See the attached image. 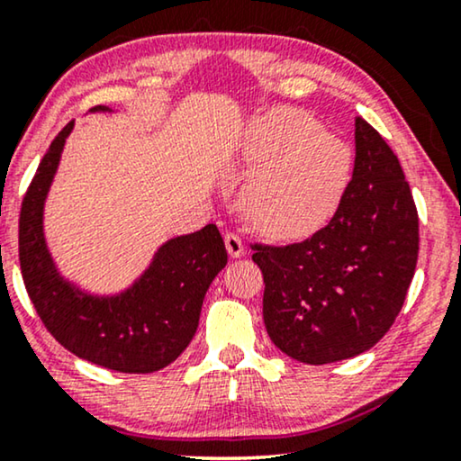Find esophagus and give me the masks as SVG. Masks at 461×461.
I'll list each match as a JSON object with an SVG mask.
<instances>
[{"label":"esophagus","mask_w":461,"mask_h":461,"mask_svg":"<svg viewBox=\"0 0 461 461\" xmlns=\"http://www.w3.org/2000/svg\"><path fill=\"white\" fill-rule=\"evenodd\" d=\"M224 243H226V249H229V254L232 258H241L245 254V245H243L241 237H239L237 232H226Z\"/></svg>","instance_id":"esophagus-1"}]
</instances>
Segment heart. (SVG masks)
<instances>
[{"label": "heart", "instance_id": "heart-1", "mask_svg": "<svg viewBox=\"0 0 461 461\" xmlns=\"http://www.w3.org/2000/svg\"><path fill=\"white\" fill-rule=\"evenodd\" d=\"M243 159L258 174L245 194L251 218L285 239L311 235L333 216L352 167L350 149L298 111L254 125Z\"/></svg>", "mask_w": 461, "mask_h": 461}]
</instances>
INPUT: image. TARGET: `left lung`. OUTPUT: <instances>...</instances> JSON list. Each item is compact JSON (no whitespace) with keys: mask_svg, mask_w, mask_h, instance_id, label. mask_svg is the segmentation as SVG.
I'll list each match as a JSON object with an SVG mask.
<instances>
[{"mask_svg":"<svg viewBox=\"0 0 461 461\" xmlns=\"http://www.w3.org/2000/svg\"><path fill=\"white\" fill-rule=\"evenodd\" d=\"M355 144L352 180L323 229L300 243L251 245L264 325L300 363L344 361L380 342L418 264V210L399 159L361 117Z\"/></svg>","mask_w":461,"mask_h":461,"instance_id":"left-lung-1","label":"left lung"}]
</instances>
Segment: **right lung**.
I'll use <instances>...</instances> for the list:
<instances>
[{"mask_svg": "<svg viewBox=\"0 0 461 461\" xmlns=\"http://www.w3.org/2000/svg\"><path fill=\"white\" fill-rule=\"evenodd\" d=\"M71 130L73 122L50 144L23 199L18 260L24 287L46 330L75 357L119 374H153L174 363L197 331L207 287L229 262L222 235L207 224L169 239L147 273L119 295L98 298L71 285L43 239V201Z\"/></svg>", "mask_w": 461, "mask_h": 461, "instance_id": "obj_1", "label": "right lung"}]
</instances>
